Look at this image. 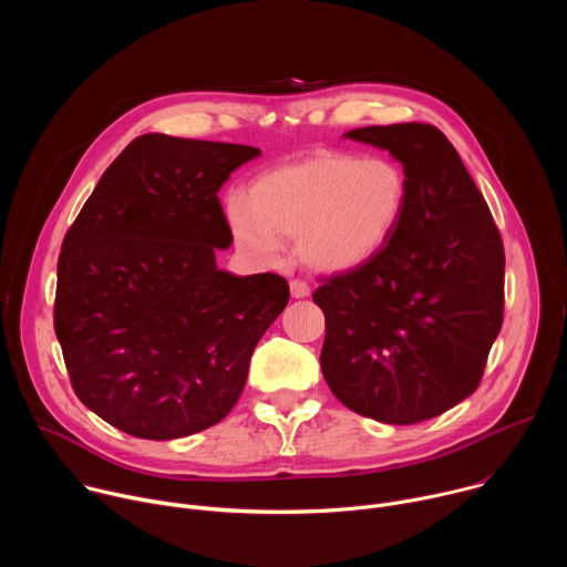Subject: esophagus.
I'll return each instance as SVG.
<instances>
[{"mask_svg":"<svg viewBox=\"0 0 567 567\" xmlns=\"http://www.w3.org/2000/svg\"><path fill=\"white\" fill-rule=\"evenodd\" d=\"M289 289H291V296H293V298H307L309 291H311L305 280H291V282H289Z\"/></svg>","mask_w":567,"mask_h":567,"instance_id":"1","label":"esophagus"}]
</instances>
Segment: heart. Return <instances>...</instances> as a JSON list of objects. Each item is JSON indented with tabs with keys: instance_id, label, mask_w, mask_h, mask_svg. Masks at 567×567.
<instances>
[{
	"instance_id": "b5f03b06",
	"label": "heart",
	"mask_w": 567,
	"mask_h": 567,
	"mask_svg": "<svg viewBox=\"0 0 567 567\" xmlns=\"http://www.w3.org/2000/svg\"><path fill=\"white\" fill-rule=\"evenodd\" d=\"M409 202V182L385 156L326 152L260 175L245 197H230L226 217L237 249L274 265L285 237L302 262L341 274L372 260L394 235Z\"/></svg>"
}]
</instances>
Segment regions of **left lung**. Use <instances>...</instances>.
<instances>
[{
	"instance_id": "8db88e82",
	"label": "left lung",
	"mask_w": 567,
	"mask_h": 567,
	"mask_svg": "<svg viewBox=\"0 0 567 567\" xmlns=\"http://www.w3.org/2000/svg\"><path fill=\"white\" fill-rule=\"evenodd\" d=\"M346 138L388 150L409 202L388 245L313 291L326 313L320 368L350 411L409 426L480 385L503 328L505 249L457 150L426 123L359 127Z\"/></svg>"
}]
</instances>
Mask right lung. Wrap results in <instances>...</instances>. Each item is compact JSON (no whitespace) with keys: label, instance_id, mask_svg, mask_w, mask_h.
Segmentation results:
<instances>
[{"label":"right lung","instance_id":"obj_1","mask_svg":"<svg viewBox=\"0 0 567 567\" xmlns=\"http://www.w3.org/2000/svg\"><path fill=\"white\" fill-rule=\"evenodd\" d=\"M258 147L143 134L64 235L55 337L78 399L141 440L221 422L251 354L289 302L276 274L217 267L230 226L219 188Z\"/></svg>","mask_w":567,"mask_h":567}]
</instances>
